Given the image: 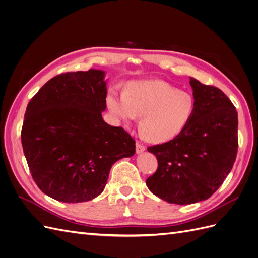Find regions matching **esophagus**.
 Returning <instances> with one entry per match:
<instances>
[{
  "label": "esophagus",
  "mask_w": 258,
  "mask_h": 258,
  "mask_svg": "<svg viewBox=\"0 0 258 258\" xmlns=\"http://www.w3.org/2000/svg\"><path fill=\"white\" fill-rule=\"evenodd\" d=\"M145 150H146V147L143 144L136 143V153H138V154L143 153Z\"/></svg>",
  "instance_id": "esophagus-1"
}]
</instances>
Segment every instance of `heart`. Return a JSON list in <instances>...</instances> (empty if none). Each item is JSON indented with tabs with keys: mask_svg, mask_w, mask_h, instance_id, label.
Segmentation results:
<instances>
[{
	"mask_svg": "<svg viewBox=\"0 0 258 258\" xmlns=\"http://www.w3.org/2000/svg\"><path fill=\"white\" fill-rule=\"evenodd\" d=\"M106 103L117 120L130 123L140 115V134L152 143L177 137L195 111L192 94L162 80L132 82L125 92L112 89Z\"/></svg>",
	"mask_w": 258,
	"mask_h": 258,
	"instance_id": "b5f03b06",
	"label": "heart"
}]
</instances>
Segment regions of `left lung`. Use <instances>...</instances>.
I'll return each instance as SVG.
<instances>
[{"mask_svg":"<svg viewBox=\"0 0 258 258\" xmlns=\"http://www.w3.org/2000/svg\"><path fill=\"white\" fill-rule=\"evenodd\" d=\"M195 111L188 125L172 140L148 147L157 169L148 188L171 204L206 201L230 172L238 151V113L219 88L190 78Z\"/></svg>","mask_w":258,"mask_h":258,"instance_id":"1","label":"left lung"}]
</instances>
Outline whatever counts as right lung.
Instances as JSON below:
<instances>
[{"label":"right lung","mask_w":258,"mask_h":258,"mask_svg":"<svg viewBox=\"0 0 258 258\" xmlns=\"http://www.w3.org/2000/svg\"><path fill=\"white\" fill-rule=\"evenodd\" d=\"M103 71L68 72L39 89L28 104L21 143L33 180L63 203L101 194L111 166L135 154V140L107 124Z\"/></svg>","instance_id":"right-lung-1"}]
</instances>
